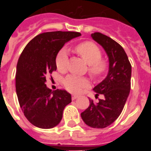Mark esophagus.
Returning a JSON list of instances; mask_svg holds the SVG:
<instances>
[{
  "label": "esophagus",
  "instance_id": "34e87169",
  "mask_svg": "<svg viewBox=\"0 0 151 151\" xmlns=\"http://www.w3.org/2000/svg\"><path fill=\"white\" fill-rule=\"evenodd\" d=\"M77 97H78V96H76V95H72V100H73V101H74V100L76 99Z\"/></svg>",
  "mask_w": 151,
  "mask_h": 151
}]
</instances>
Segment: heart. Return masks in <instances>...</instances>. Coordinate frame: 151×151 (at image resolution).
Returning <instances> with one entry per match:
<instances>
[{"instance_id":"obj_1","label":"heart","mask_w":151,"mask_h":151,"mask_svg":"<svg viewBox=\"0 0 151 151\" xmlns=\"http://www.w3.org/2000/svg\"><path fill=\"white\" fill-rule=\"evenodd\" d=\"M76 52L88 64V73L93 78H100L107 70L106 61L101 59L102 53L99 47L91 41H85L76 47ZM68 53L66 49L60 50L56 57V66L58 70L65 71L67 67ZM64 86L68 91L78 94L89 85V81L85 77L69 75L63 81Z\"/></svg>"}]
</instances>
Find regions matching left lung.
I'll list each match as a JSON object with an SVG mask.
<instances>
[{
  "mask_svg": "<svg viewBox=\"0 0 151 151\" xmlns=\"http://www.w3.org/2000/svg\"><path fill=\"white\" fill-rule=\"evenodd\" d=\"M91 36L107 54L109 71L106 78L93 88L95 97L103 94L104 98L98 103L89 99L90 105L81 116L90 127L104 129L111 125L123 110L130 92L132 66L126 53L116 41L100 32Z\"/></svg>",
  "mask_w": 151,
  "mask_h": 151,
  "instance_id": "8db88e82",
  "label": "left lung"
}]
</instances>
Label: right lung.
Returning <instances> with one entry per match:
<instances>
[{
	"mask_svg": "<svg viewBox=\"0 0 151 151\" xmlns=\"http://www.w3.org/2000/svg\"><path fill=\"white\" fill-rule=\"evenodd\" d=\"M81 35L76 32L41 33L29 41L19 58L16 91L24 115L40 129H51L60 122L64 108L72 102L65 90L52 91L46 76L57 69L56 57L63 45Z\"/></svg>",
	"mask_w": 151,
	"mask_h": 151,
	"instance_id": "right-lung-1",
	"label": "right lung"
}]
</instances>
